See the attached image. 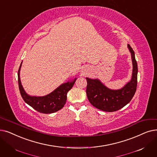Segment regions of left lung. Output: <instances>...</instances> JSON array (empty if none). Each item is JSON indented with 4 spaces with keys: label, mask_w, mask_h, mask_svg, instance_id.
Listing matches in <instances>:
<instances>
[{
    "label": "left lung",
    "mask_w": 157,
    "mask_h": 157,
    "mask_svg": "<svg viewBox=\"0 0 157 157\" xmlns=\"http://www.w3.org/2000/svg\"><path fill=\"white\" fill-rule=\"evenodd\" d=\"M128 47L131 52L133 63L132 76L130 81L121 89L111 90L98 79L86 78L87 81L86 95L90 103L101 110L112 112L119 110L129 103L137 90L138 67L135 52L129 44Z\"/></svg>",
    "instance_id": "left-lung-1"
}]
</instances>
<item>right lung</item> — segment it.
<instances>
[{"label": "right lung", "instance_id": "1", "mask_svg": "<svg viewBox=\"0 0 157 157\" xmlns=\"http://www.w3.org/2000/svg\"><path fill=\"white\" fill-rule=\"evenodd\" d=\"M22 63V62L18 71V81L20 94L25 103L42 113H52L62 109L67 101V94L72 88L76 78L61 85L56 89L45 96H31L25 92L20 81V70Z\"/></svg>", "mask_w": 157, "mask_h": 157}]
</instances>
